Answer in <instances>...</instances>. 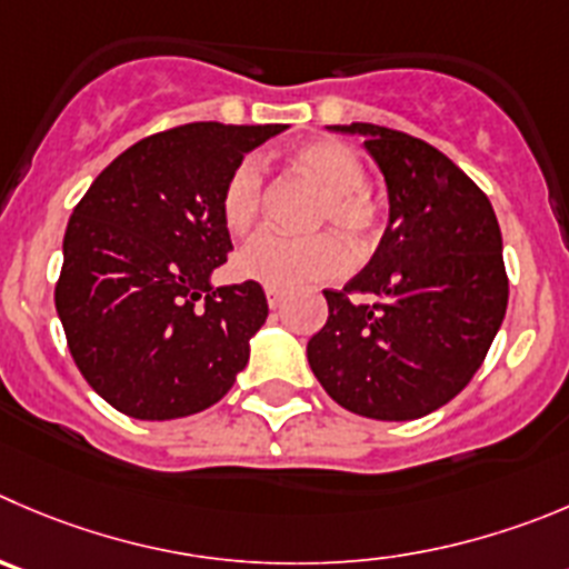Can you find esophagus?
I'll return each instance as SVG.
<instances>
[{"label":"esophagus","instance_id":"obj_1","mask_svg":"<svg viewBox=\"0 0 569 569\" xmlns=\"http://www.w3.org/2000/svg\"><path fill=\"white\" fill-rule=\"evenodd\" d=\"M264 296H268V307H270V310H276V307H279L281 301H284V293H281V290H276V288H264Z\"/></svg>","mask_w":569,"mask_h":569}]
</instances>
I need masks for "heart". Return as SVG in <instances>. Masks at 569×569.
I'll return each mask as SVG.
<instances>
[{"label":"heart","instance_id":"heart-1","mask_svg":"<svg viewBox=\"0 0 569 569\" xmlns=\"http://www.w3.org/2000/svg\"><path fill=\"white\" fill-rule=\"evenodd\" d=\"M296 167L321 183L312 223L332 226L355 246H369L382 229L380 207L366 189V164L343 142L321 139L301 144L293 153ZM262 164L253 156L237 161L220 192V214L231 234L253 229L262 209ZM349 268V251L329 231L307 237L262 231L237 253V273L276 290H293L318 281L338 279Z\"/></svg>","mask_w":569,"mask_h":569}]
</instances>
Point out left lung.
Masks as SVG:
<instances>
[{"mask_svg": "<svg viewBox=\"0 0 569 569\" xmlns=\"http://www.w3.org/2000/svg\"><path fill=\"white\" fill-rule=\"evenodd\" d=\"M380 164L391 218L375 257L307 343L323 391L357 416L410 421L469 386L508 307L502 237L483 189L441 150L351 122Z\"/></svg>", "mask_w": 569, "mask_h": 569, "instance_id": "left-lung-1", "label": "left lung"}]
</instances>
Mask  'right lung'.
Here are the masks:
<instances>
[{"instance_id":"right-lung-1","label":"right lung","mask_w":569,"mask_h":569,"mask_svg":"<svg viewBox=\"0 0 569 569\" xmlns=\"http://www.w3.org/2000/svg\"><path fill=\"white\" fill-rule=\"evenodd\" d=\"M288 126L189 122L119 153L63 234L56 310L74 366L131 419L200 413L229 393L268 318L259 281L212 288L231 237L220 192Z\"/></svg>"}]
</instances>
